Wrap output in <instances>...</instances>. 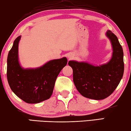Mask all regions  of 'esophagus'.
I'll return each instance as SVG.
<instances>
[{"label": "esophagus", "mask_w": 131, "mask_h": 131, "mask_svg": "<svg viewBox=\"0 0 131 131\" xmlns=\"http://www.w3.org/2000/svg\"><path fill=\"white\" fill-rule=\"evenodd\" d=\"M68 58H69V59H71L72 58H73V54H69V56H68Z\"/></svg>", "instance_id": "esophagus-1"}]
</instances>
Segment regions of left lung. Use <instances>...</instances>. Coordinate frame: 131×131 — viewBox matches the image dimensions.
Returning a JSON list of instances; mask_svg holds the SVG:
<instances>
[{"label":"left lung","instance_id":"1","mask_svg":"<svg viewBox=\"0 0 131 131\" xmlns=\"http://www.w3.org/2000/svg\"><path fill=\"white\" fill-rule=\"evenodd\" d=\"M106 36L111 41L112 54L106 63L94 66L87 62L69 61L73 69V81L79 92L85 97L102 100L109 96L118 86L124 71V52L118 39L107 30Z\"/></svg>","mask_w":131,"mask_h":131}]
</instances>
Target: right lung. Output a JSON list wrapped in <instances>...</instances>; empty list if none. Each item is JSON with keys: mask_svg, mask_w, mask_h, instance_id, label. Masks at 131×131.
Segmentation results:
<instances>
[{"mask_svg": "<svg viewBox=\"0 0 131 131\" xmlns=\"http://www.w3.org/2000/svg\"><path fill=\"white\" fill-rule=\"evenodd\" d=\"M21 36L14 41L7 59V79L12 92L28 103H38L50 99L60 72L67 65L63 57L52 60L37 68L24 69L19 61L18 47Z\"/></svg>", "mask_w": 131, "mask_h": 131, "instance_id": "right-lung-1", "label": "right lung"}]
</instances>
